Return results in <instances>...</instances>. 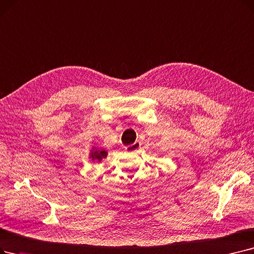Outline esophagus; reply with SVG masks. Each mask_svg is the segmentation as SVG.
<instances>
[{
    "instance_id": "34e87169",
    "label": "esophagus",
    "mask_w": 254,
    "mask_h": 254,
    "mask_svg": "<svg viewBox=\"0 0 254 254\" xmlns=\"http://www.w3.org/2000/svg\"><path fill=\"white\" fill-rule=\"evenodd\" d=\"M140 147H141V143H140L139 141H136L135 143H133V144L126 146V150L128 151V152H135V151H137Z\"/></svg>"
}]
</instances>
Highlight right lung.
Here are the masks:
<instances>
[{
  "instance_id": "add662e5",
  "label": "right lung",
  "mask_w": 254,
  "mask_h": 254,
  "mask_svg": "<svg viewBox=\"0 0 254 254\" xmlns=\"http://www.w3.org/2000/svg\"><path fill=\"white\" fill-rule=\"evenodd\" d=\"M108 156V152L105 149H98L96 147H92L89 153V158L92 161H97V162H101L103 159L107 158Z\"/></svg>"
}]
</instances>
